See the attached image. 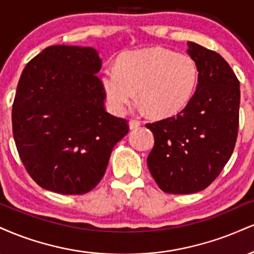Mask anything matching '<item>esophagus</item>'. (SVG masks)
Here are the masks:
<instances>
[{
	"label": "esophagus",
	"instance_id": "1",
	"mask_svg": "<svg viewBox=\"0 0 254 254\" xmlns=\"http://www.w3.org/2000/svg\"><path fill=\"white\" fill-rule=\"evenodd\" d=\"M140 127V122L139 121H136V119H131L129 122V127L131 130H135V129H138Z\"/></svg>",
	"mask_w": 254,
	"mask_h": 254
}]
</instances>
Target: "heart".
I'll return each mask as SVG.
<instances>
[{
  "label": "heart",
  "instance_id": "heart-1",
  "mask_svg": "<svg viewBox=\"0 0 254 254\" xmlns=\"http://www.w3.org/2000/svg\"><path fill=\"white\" fill-rule=\"evenodd\" d=\"M197 82V66L188 54L154 47L132 51L118 66L108 67L102 84L110 105L119 115L137 98L151 115L168 117L190 102Z\"/></svg>",
  "mask_w": 254,
  "mask_h": 254
}]
</instances>
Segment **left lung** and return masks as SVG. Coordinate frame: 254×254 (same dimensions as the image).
<instances>
[{
	"mask_svg": "<svg viewBox=\"0 0 254 254\" xmlns=\"http://www.w3.org/2000/svg\"><path fill=\"white\" fill-rule=\"evenodd\" d=\"M197 66L196 91L181 112L145 124L155 144L148 156L151 176L169 194H191L212 183L234 150L239 127L240 82L214 51L188 42Z\"/></svg>",
	"mask_w": 254,
	"mask_h": 254,
	"instance_id": "1",
	"label": "left lung"
}]
</instances>
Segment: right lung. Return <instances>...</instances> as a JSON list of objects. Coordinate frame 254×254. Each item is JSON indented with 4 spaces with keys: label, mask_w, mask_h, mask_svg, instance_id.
Wrapping results in <instances>:
<instances>
[{
    "label": "right lung",
    "mask_w": 254,
    "mask_h": 254,
    "mask_svg": "<svg viewBox=\"0 0 254 254\" xmlns=\"http://www.w3.org/2000/svg\"><path fill=\"white\" fill-rule=\"evenodd\" d=\"M92 47L57 45L27 64L13 103V135L24 168L40 187L63 195L92 190L112 149L129 131L110 115Z\"/></svg>",
    "instance_id": "add662e5"
}]
</instances>
